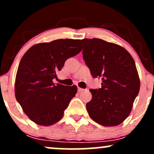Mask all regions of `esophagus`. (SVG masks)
<instances>
[{"label":"esophagus","mask_w":154,"mask_h":154,"mask_svg":"<svg viewBox=\"0 0 154 154\" xmlns=\"http://www.w3.org/2000/svg\"><path fill=\"white\" fill-rule=\"evenodd\" d=\"M85 91V89H82V88H78V92H79V93H80V92H82V91Z\"/></svg>","instance_id":"obj_1"}]
</instances>
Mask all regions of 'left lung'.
Returning <instances> with one entry per match:
<instances>
[{
    "mask_svg": "<svg viewBox=\"0 0 154 154\" xmlns=\"http://www.w3.org/2000/svg\"><path fill=\"white\" fill-rule=\"evenodd\" d=\"M83 59L92 76L101 77V88L91 89L86 104L91 119L105 127L119 125L132 110L140 91L135 61L126 49L101 39L85 38Z\"/></svg>",
    "mask_w": 154,
    "mask_h": 154,
    "instance_id": "1",
    "label": "left lung"
}]
</instances>
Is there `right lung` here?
I'll list each match as a JSON object with an SVG mask.
<instances>
[{
	"mask_svg": "<svg viewBox=\"0 0 154 154\" xmlns=\"http://www.w3.org/2000/svg\"><path fill=\"white\" fill-rule=\"evenodd\" d=\"M80 40L59 39L38 43L24 54L15 80V96L26 116L37 125L50 126L63 117L77 93L76 85L55 84L65 61L82 51Z\"/></svg>",
	"mask_w": 154,
	"mask_h": 154,
	"instance_id": "right-lung-1",
	"label": "right lung"
}]
</instances>
